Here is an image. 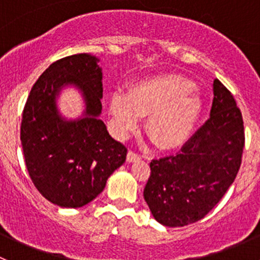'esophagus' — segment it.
<instances>
[{
  "instance_id": "1",
  "label": "esophagus",
  "mask_w": 260,
  "mask_h": 260,
  "mask_svg": "<svg viewBox=\"0 0 260 260\" xmlns=\"http://www.w3.org/2000/svg\"><path fill=\"white\" fill-rule=\"evenodd\" d=\"M140 159H141V156L138 153H136V152L129 151L127 153V161L131 162V164H132V162H136V161H140Z\"/></svg>"
}]
</instances>
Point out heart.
Returning a JSON list of instances; mask_svg holds the SVG:
<instances>
[{"instance_id":"1","label":"heart","mask_w":260,"mask_h":260,"mask_svg":"<svg viewBox=\"0 0 260 260\" xmlns=\"http://www.w3.org/2000/svg\"><path fill=\"white\" fill-rule=\"evenodd\" d=\"M203 111L193 83L176 74H164L135 84L125 96L113 94L111 113L118 135L136 129L140 115H146V132L161 149H176L192 135Z\"/></svg>"}]
</instances>
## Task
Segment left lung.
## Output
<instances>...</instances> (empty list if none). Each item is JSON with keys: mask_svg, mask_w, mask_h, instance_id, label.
<instances>
[{"mask_svg": "<svg viewBox=\"0 0 260 260\" xmlns=\"http://www.w3.org/2000/svg\"><path fill=\"white\" fill-rule=\"evenodd\" d=\"M210 118L175 156L153 159L143 191L159 224L185 226L203 219L221 200L242 165L244 125L229 90L215 79Z\"/></svg>", "mask_w": 260, "mask_h": 260, "instance_id": "left-lung-1", "label": "left lung"}]
</instances>
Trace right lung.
<instances>
[{
	"label": "right lung",
	"instance_id": "obj_1",
	"mask_svg": "<svg viewBox=\"0 0 260 260\" xmlns=\"http://www.w3.org/2000/svg\"><path fill=\"white\" fill-rule=\"evenodd\" d=\"M98 62L90 54L52 62L34 84L23 108L21 143L28 175L39 192L61 208L93 201L127 157V148L111 137L99 118L103 73ZM67 86L83 96L86 109L77 120L62 117L57 108Z\"/></svg>",
	"mask_w": 260,
	"mask_h": 260
}]
</instances>
